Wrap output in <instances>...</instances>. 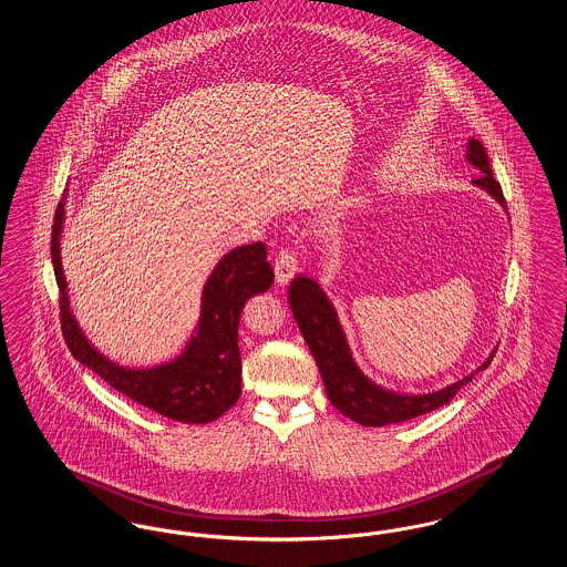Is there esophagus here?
<instances>
[{"instance_id": "esophagus-1", "label": "esophagus", "mask_w": 567, "mask_h": 567, "mask_svg": "<svg viewBox=\"0 0 567 567\" xmlns=\"http://www.w3.org/2000/svg\"><path fill=\"white\" fill-rule=\"evenodd\" d=\"M276 280L280 285H289V280L297 274V252L293 248H282L274 264Z\"/></svg>"}]
</instances>
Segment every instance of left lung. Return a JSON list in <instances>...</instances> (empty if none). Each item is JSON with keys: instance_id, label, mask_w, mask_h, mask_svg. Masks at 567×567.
I'll return each mask as SVG.
<instances>
[{"instance_id": "1", "label": "left lung", "mask_w": 567, "mask_h": 567, "mask_svg": "<svg viewBox=\"0 0 567 567\" xmlns=\"http://www.w3.org/2000/svg\"><path fill=\"white\" fill-rule=\"evenodd\" d=\"M467 162L481 169V176L474 181V185L488 190L502 206H506L502 187L493 178L485 146L474 137L467 144ZM289 303L299 324V331L317 359L327 398L344 416H349L359 425L382 427L427 414L440 405L449 404L457 395L458 389L474 377L470 374L455 384L427 395H402L380 389L370 378L363 377L357 363L352 361L336 310L321 291V287L317 285V280L296 276L289 287ZM491 361L493 354L478 368V372L488 368Z\"/></svg>"}]
</instances>
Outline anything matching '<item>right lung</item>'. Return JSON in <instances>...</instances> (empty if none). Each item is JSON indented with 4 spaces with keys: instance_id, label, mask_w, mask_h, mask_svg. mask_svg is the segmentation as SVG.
Masks as SVG:
<instances>
[{
    "instance_id": "add662e5",
    "label": "right lung",
    "mask_w": 567,
    "mask_h": 567,
    "mask_svg": "<svg viewBox=\"0 0 567 567\" xmlns=\"http://www.w3.org/2000/svg\"><path fill=\"white\" fill-rule=\"evenodd\" d=\"M61 225L63 204L54 213L51 257L59 287L61 331L74 359L130 400L181 423H210L236 404L243 391L238 323L244 303L248 297L268 291L274 282L266 244L238 246L220 259L204 287L202 319L183 357L153 370H125L84 340L70 312L59 255Z\"/></svg>"
}]
</instances>
